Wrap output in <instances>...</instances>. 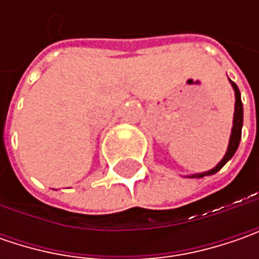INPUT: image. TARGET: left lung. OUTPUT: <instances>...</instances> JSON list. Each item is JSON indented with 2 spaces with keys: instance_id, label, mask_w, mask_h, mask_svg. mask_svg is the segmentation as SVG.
<instances>
[{
  "instance_id": "obj_1",
  "label": "left lung",
  "mask_w": 259,
  "mask_h": 259,
  "mask_svg": "<svg viewBox=\"0 0 259 259\" xmlns=\"http://www.w3.org/2000/svg\"><path fill=\"white\" fill-rule=\"evenodd\" d=\"M231 85L234 88L235 92V112H234V122H232V131H231V137H229V144H228V150L225 153L224 158L214 165L213 168H210L209 171H203V173H197V174H190L187 177H204V176H212V174L218 173L222 167H224L232 157L236 153L238 147H239V141H241V134H242V124H244V108H242V101H241V92L238 89V86L235 85L234 82L229 79Z\"/></svg>"
}]
</instances>
